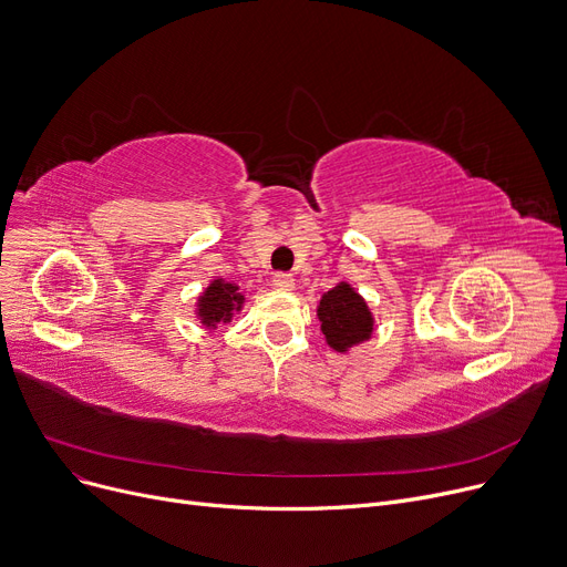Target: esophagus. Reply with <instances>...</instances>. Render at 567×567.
<instances>
[{
	"mask_svg": "<svg viewBox=\"0 0 567 567\" xmlns=\"http://www.w3.org/2000/svg\"><path fill=\"white\" fill-rule=\"evenodd\" d=\"M274 287L280 289V291H291V289L296 287L293 276H289V274H276V276H274Z\"/></svg>",
	"mask_w": 567,
	"mask_h": 567,
	"instance_id": "34e87169",
	"label": "esophagus"
}]
</instances>
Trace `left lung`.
I'll return each instance as SVG.
<instances>
[{"label": "left lung", "instance_id": "1", "mask_svg": "<svg viewBox=\"0 0 567 567\" xmlns=\"http://www.w3.org/2000/svg\"><path fill=\"white\" fill-rule=\"evenodd\" d=\"M317 319L326 344L340 353L368 342L374 333V315L368 301L344 280L321 296Z\"/></svg>", "mask_w": 567, "mask_h": 567}]
</instances>
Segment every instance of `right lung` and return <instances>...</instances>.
<instances>
[{
  "label": "right lung",
  "instance_id": "add662e5",
  "mask_svg": "<svg viewBox=\"0 0 567 567\" xmlns=\"http://www.w3.org/2000/svg\"><path fill=\"white\" fill-rule=\"evenodd\" d=\"M246 306V296L236 282L225 278H214L208 282L195 301V317L208 331H216L218 326L229 323Z\"/></svg>",
  "mask_w": 567,
  "mask_h": 567
}]
</instances>
